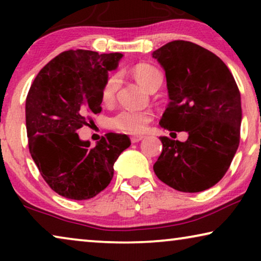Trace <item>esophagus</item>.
Returning a JSON list of instances; mask_svg holds the SVG:
<instances>
[{"instance_id": "esophagus-1", "label": "esophagus", "mask_w": 261, "mask_h": 261, "mask_svg": "<svg viewBox=\"0 0 261 261\" xmlns=\"http://www.w3.org/2000/svg\"><path fill=\"white\" fill-rule=\"evenodd\" d=\"M142 138H144V137H142V135H133V137H130V141L133 142V144H135V142L140 141Z\"/></svg>"}]
</instances>
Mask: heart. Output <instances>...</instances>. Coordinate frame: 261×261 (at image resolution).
Wrapping results in <instances>:
<instances>
[{
	"instance_id": "1",
	"label": "heart",
	"mask_w": 261,
	"mask_h": 261,
	"mask_svg": "<svg viewBox=\"0 0 261 261\" xmlns=\"http://www.w3.org/2000/svg\"><path fill=\"white\" fill-rule=\"evenodd\" d=\"M132 74L148 91H154L162 84V74L156 67L147 63H139L132 67ZM120 85V77L117 73L109 74L103 82L101 98L105 103H112L115 98ZM152 121V113L148 110L122 109L108 119V124L113 129L126 132L130 134H139L145 130Z\"/></svg>"
}]
</instances>
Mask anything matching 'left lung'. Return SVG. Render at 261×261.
<instances>
[{
  "instance_id": "1",
  "label": "left lung",
  "mask_w": 261,
  "mask_h": 261,
  "mask_svg": "<svg viewBox=\"0 0 261 261\" xmlns=\"http://www.w3.org/2000/svg\"><path fill=\"white\" fill-rule=\"evenodd\" d=\"M166 74L170 105L160 120L169 130L187 132V141L160 137L153 170L169 187L199 192L222 179L240 142V91L233 74L202 46L174 40L153 52Z\"/></svg>"
}]
</instances>
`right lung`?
<instances>
[{"label":"right lung","instance_id":"right-lung-1","mask_svg":"<svg viewBox=\"0 0 261 261\" xmlns=\"http://www.w3.org/2000/svg\"><path fill=\"white\" fill-rule=\"evenodd\" d=\"M121 53L69 49L40 70L26 98L28 148L48 187L83 201L108 187L114 163L130 146L126 134L107 133L95 147L77 130L101 113V89Z\"/></svg>","mask_w":261,"mask_h":261}]
</instances>
